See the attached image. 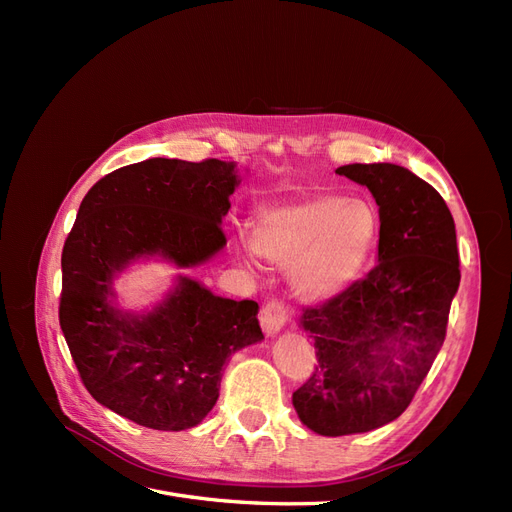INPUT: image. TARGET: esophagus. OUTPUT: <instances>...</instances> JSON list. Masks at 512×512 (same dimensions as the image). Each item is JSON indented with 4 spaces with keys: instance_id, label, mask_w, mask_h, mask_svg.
<instances>
[{
    "instance_id": "esophagus-1",
    "label": "esophagus",
    "mask_w": 512,
    "mask_h": 512,
    "mask_svg": "<svg viewBox=\"0 0 512 512\" xmlns=\"http://www.w3.org/2000/svg\"><path fill=\"white\" fill-rule=\"evenodd\" d=\"M288 322V307L282 301H269L260 309V324L267 335L280 333Z\"/></svg>"
}]
</instances>
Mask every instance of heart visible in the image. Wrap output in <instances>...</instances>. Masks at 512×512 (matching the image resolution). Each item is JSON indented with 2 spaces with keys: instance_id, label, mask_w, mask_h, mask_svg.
<instances>
[{
  "instance_id": "1",
  "label": "heart",
  "mask_w": 512,
  "mask_h": 512,
  "mask_svg": "<svg viewBox=\"0 0 512 512\" xmlns=\"http://www.w3.org/2000/svg\"><path fill=\"white\" fill-rule=\"evenodd\" d=\"M380 220L365 200L318 194L267 211L254 232L260 256L292 269L307 301H329L361 275L378 239Z\"/></svg>"
}]
</instances>
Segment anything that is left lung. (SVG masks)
Here are the masks:
<instances>
[{
  "label": "left lung",
  "mask_w": 512,
  "mask_h": 512,
  "mask_svg": "<svg viewBox=\"0 0 512 512\" xmlns=\"http://www.w3.org/2000/svg\"><path fill=\"white\" fill-rule=\"evenodd\" d=\"M335 173L376 198L380 239L378 265L363 280L301 316L318 367L292 406L331 438L378 429L410 406L444 344L461 280L453 215L427 181L397 164Z\"/></svg>",
  "instance_id": "8db88e82"
}]
</instances>
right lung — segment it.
<instances>
[{"mask_svg":"<svg viewBox=\"0 0 512 512\" xmlns=\"http://www.w3.org/2000/svg\"><path fill=\"white\" fill-rule=\"evenodd\" d=\"M237 185V164L222 160L117 168L87 192L64 243L59 324L74 365L98 404L138 425L196 427L230 356L265 339L256 301L218 297L185 275L145 314L113 303V280L136 260L190 269L224 250Z\"/></svg>","mask_w":512,"mask_h":512,"instance_id":"1","label":"right lung"}]
</instances>
